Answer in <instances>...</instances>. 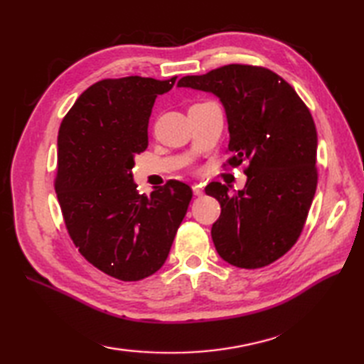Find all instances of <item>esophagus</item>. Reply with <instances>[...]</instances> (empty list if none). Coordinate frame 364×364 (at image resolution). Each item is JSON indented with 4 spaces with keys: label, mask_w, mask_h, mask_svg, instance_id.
Segmentation results:
<instances>
[{
    "label": "esophagus",
    "mask_w": 364,
    "mask_h": 364,
    "mask_svg": "<svg viewBox=\"0 0 364 364\" xmlns=\"http://www.w3.org/2000/svg\"><path fill=\"white\" fill-rule=\"evenodd\" d=\"M192 191H194V196H203L202 184H194V186H192Z\"/></svg>",
    "instance_id": "1"
}]
</instances>
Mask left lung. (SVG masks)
<instances>
[{
  "label": "left lung",
  "mask_w": 364,
  "mask_h": 364,
  "mask_svg": "<svg viewBox=\"0 0 364 364\" xmlns=\"http://www.w3.org/2000/svg\"><path fill=\"white\" fill-rule=\"evenodd\" d=\"M178 87L210 92L225 109L233 158L249 161L244 189L210 183L220 203L213 223L215 250L230 264L264 267L296 244L313 203L318 133L310 111L282 76L262 67L231 64L206 75L184 76Z\"/></svg>",
  "instance_id": "left-lung-1"
}]
</instances>
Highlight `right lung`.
<instances>
[{"mask_svg": "<svg viewBox=\"0 0 364 364\" xmlns=\"http://www.w3.org/2000/svg\"><path fill=\"white\" fill-rule=\"evenodd\" d=\"M175 80L98 81L59 128L54 186L68 235L90 264L123 282L162 267L192 198L176 180L139 194L131 172L136 154L149 146L154 100Z\"/></svg>", "mask_w": 364, "mask_h": 364, "instance_id": "add662e5", "label": "right lung"}]
</instances>
